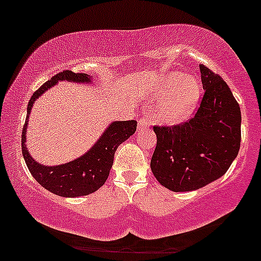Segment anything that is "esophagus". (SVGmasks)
<instances>
[{"label": "esophagus", "instance_id": "obj_1", "mask_svg": "<svg viewBox=\"0 0 261 261\" xmlns=\"http://www.w3.org/2000/svg\"><path fill=\"white\" fill-rule=\"evenodd\" d=\"M149 125H152V122L148 118H141L139 120V128H140V130H142V128L149 126Z\"/></svg>", "mask_w": 261, "mask_h": 261}]
</instances>
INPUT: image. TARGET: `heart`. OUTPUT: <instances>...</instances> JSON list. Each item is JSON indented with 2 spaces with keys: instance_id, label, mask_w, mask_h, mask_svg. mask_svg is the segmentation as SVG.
<instances>
[{
  "instance_id": "b5f03b06",
  "label": "heart",
  "mask_w": 261,
  "mask_h": 261,
  "mask_svg": "<svg viewBox=\"0 0 261 261\" xmlns=\"http://www.w3.org/2000/svg\"><path fill=\"white\" fill-rule=\"evenodd\" d=\"M157 98L166 97L158 109V118L166 124H179L193 114L200 98V83L194 76L172 72L158 86Z\"/></svg>"
}]
</instances>
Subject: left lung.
<instances>
[{"mask_svg": "<svg viewBox=\"0 0 261 261\" xmlns=\"http://www.w3.org/2000/svg\"><path fill=\"white\" fill-rule=\"evenodd\" d=\"M202 88L193 119L175 126H154L157 146L151 169L169 190L193 191L217 180L241 147V108L221 76L200 65Z\"/></svg>", "mask_w": 261, "mask_h": 261, "instance_id": "left-lung-1", "label": "left lung"}]
</instances>
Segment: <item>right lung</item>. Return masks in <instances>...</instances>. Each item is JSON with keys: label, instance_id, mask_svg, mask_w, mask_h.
Segmentation results:
<instances>
[{"label": "right lung", "instance_id": "1", "mask_svg": "<svg viewBox=\"0 0 261 261\" xmlns=\"http://www.w3.org/2000/svg\"><path fill=\"white\" fill-rule=\"evenodd\" d=\"M60 81H67L74 83H92V77L86 73H74L72 71H62L54 76L51 80L44 83L34 94L27 108V119L22 133V152L31 174L34 176L41 187L53 194L64 197L85 196L97 191L109 176L113 166L114 154L116 148L126 141L136 131L137 122L113 121L106 128L103 135L92 146L91 149L76 160L59 166H45L40 164L29 154L25 145L27 125L29 121V114L35 100L43 95Z\"/></svg>", "mask_w": 261, "mask_h": 261}]
</instances>
